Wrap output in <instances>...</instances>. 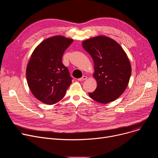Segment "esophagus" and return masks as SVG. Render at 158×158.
<instances>
[{"label": "esophagus", "instance_id": "esophagus-1", "mask_svg": "<svg viewBox=\"0 0 158 158\" xmlns=\"http://www.w3.org/2000/svg\"><path fill=\"white\" fill-rule=\"evenodd\" d=\"M87 79V77L86 76H82L81 78H79V79H78V81H85V80H86Z\"/></svg>", "mask_w": 158, "mask_h": 158}]
</instances>
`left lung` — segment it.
<instances>
[{"label":"left lung","mask_w":158,"mask_h":158,"mask_svg":"<svg viewBox=\"0 0 158 158\" xmlns=\"http://www.w3.org/2000/svg\"><path fill=\"white\" fill-rule=\"evenodd\" d=\"M94 62L97 86L89 96L96 102L114 101L126 90L131 74L128 57L121 46L110 38L99 36L82 42Z\"/></svg>","instance_id":"8db88e82"}]
</instances>
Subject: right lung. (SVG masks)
Wrapping results in <instances>:
<instances>
[{"label": "right lung", "mask_w": 158, "mask_h": 158, "mask_svg": "<svg viewBox=\"0 0 158 158\" xmlns=\"http://www.w3.org/2000/svg\"><path fill=\"white\" fill-rule=\"evenodd\" d=\"M73 40L56 36L43 41L33 51L26 69L28 86L43 103L54 104L64 97L72 77L62 56Z\"/></svg>", "instance_id": "obj_1"}]
</instances>
